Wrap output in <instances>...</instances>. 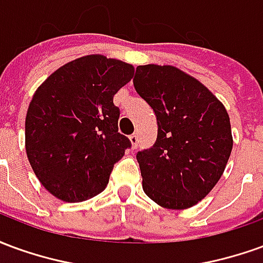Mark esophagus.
<instances>
[{"label": "esophagus", "instance_id": "1", "mask_svg": "<svg viewBox=\"0 0 263 263\" xmlns=\"http://www.w3.org/2000/svg\"><path fill=\"white\" fill-rule=\"evenodd\" d=\"M129 141H131L132 149H137V146H138V137H137V135H135V134L129 137Z\"/></svg>", "mask_w": 263, "mask_h": 263}]
</instances>
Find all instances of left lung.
<instances>
[{"label": "left lung", "mask_w": 263, "mask_h": 263, "mask_svg": "<svg viewBox=\"0 0 263 263\" xmlns=\"http://www.w3.org/2000/svg\"><path fill=\"white\" fill-rule=\"evenodd\" d=\"M134 87L158 121L154 146L137 154L143 192L165 209H189L213 190L230 159L226 107L173 66H138Z\"/></svg>", "instance_id": "1"}]
</instances>
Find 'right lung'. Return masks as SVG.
<instances>
[{"label": "right lung", "instance_id": "obj_1", "mask_svg": "<svg viewBox=\"0 0 263 263\" xmlns=\"http://www.w3.org/2000/svg\"><path fill=\"white\" fill-rule=\"evenodd\" d=\"M134 66L101 54L69 62L33 94L25 120L28 159L43 187L67 203L107 187L114 165L131 148L118 132L114 96Z\"/></svg>", "mask_w": 263, "mask_h": 263}]
</instances>
